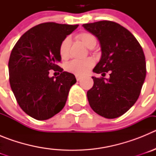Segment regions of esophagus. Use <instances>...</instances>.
<instances>
[{
	"mask_svg": "<svg viewBox=\"0 0 156 156\" xmlns=\"http://www.w3.org/2000/svg\"><path fill=\"white\" fill-rule=\"evenodd\" d=\"M81 78H82V77L80 76H76V79L77 81H80V80Z\"/></svg>",
	"mask_w": 156,
	"mask_h": 156,
	"instance_id": "1",
	"label": "esophagus"
}]
</instances>
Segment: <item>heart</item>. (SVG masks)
I'll return each instance as SVG.
<instances>
[{"mask_svg": "<svg viewBox=\"0 0 156 156\" xmlns=\"http://www.w3.org/2000/svg\"><path fill=\"white\" fill-rule=\"evenodd\" d=\"M78 41L88 48H93L97 44V38L91 33L82 32L76 36ZM69 37H66L59 46V55L62 59H67L69 57L70 50ZM94 66V61L92 58H87L82 60H73L66 65V71L76 76H83Z\"/></svg>", "mask_w": 156, "mask_h": 156, "instance_id": "1", "label": "heart"}]
</instances>
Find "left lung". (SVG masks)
Here are the masks:
<instances>
[{"label": "left lung", "instance_id": "8db88e82", "mask_svg": "<svg viewBox=\"0 0 156 156\" xmlns=\"http://www.w3.org/2000/svg\"><path fill=\"white\" fill-rule=\"evenodd\" d=\"M98 37L101 58L93 72H109V78L92 77L94 85L87 95L90 106L107 119L123 115L137 101L146 76L143 49L128 30L115 22L99 21L83 25Z\"/></svg>", "mask_w": 156, "mask_h": 156}]
</instances>
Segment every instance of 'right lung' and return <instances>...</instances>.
Here are the masks:
<instances>
[{
	"mask_svg": "<svg viewBox=\"0 0 156 156\" xmlns=\"http://www.w3.org/2000/svg\"><path fill=\"white\" fill-rule=\"evenodd\" d=\"M79 25L44 23L19 38L8 61L9 82L18 104L37 120L53 117L64 108L69 89L76 80L58 66L59 46ZM50 70L60 75L49 77Z\"/></svg>",
	"mask_w": 156,
	"mask_h": 156,
	"instance_id": "add662e5",
	"label": "right lung"
}]
</instances>
